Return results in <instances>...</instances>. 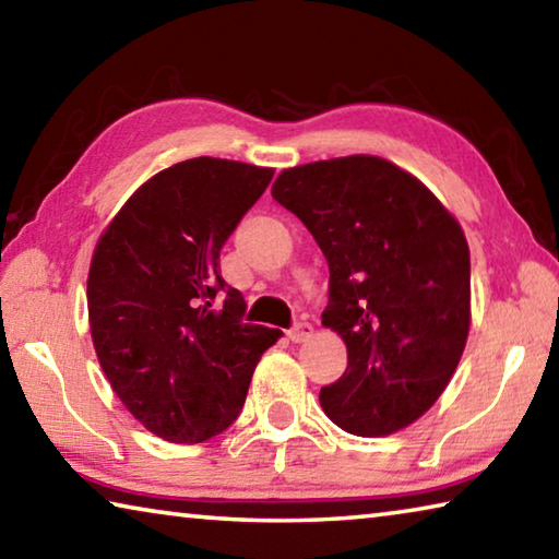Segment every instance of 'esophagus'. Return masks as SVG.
<instances>
[{
  "label": "esophagus",
  "instance_id": "1",
  "mask_svg": "<svg viewBox=\"0 0 559 559\" xmlns=\"http://www.w3.org/2000/svg\"><path fill=\"white\" fill-rule=\"evenodd\" d=\"M310 335H313V325L306 323V320H298V323L288 330V337L293 343H302V340H308Z\"/></svg>",
  "mask_w": 559,
  "mask_h": 559
}]
</instances>
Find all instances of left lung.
Here are the masks:
<instances>
[{"label":"left lung","mask_w":559,"mask_h":559,"mask_svg":"<svg viewBox=\"0 0 559 559\" xmlns=\"http://www.w3.org/2000/svg\"><path fill=\"white\" fill-rule=\"evenodd\" d=\"M328 261L323 325L347 370L320 404L355 437H386L447 390L471 323V259L459 222L419 179L382 157L283 169L271 187Z\"/></svg>","instance_id":"left-lung-1"}]
</instances>
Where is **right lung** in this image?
<instances>
[{"instance_id": "right-lung-1", "label": "right lung", "mask_w": 559, "mask_h": 559, "mask_svg": "<svg viewBox=\"0 0 559 559\" xmlns=\"http://www.w3.org/2000/svg\"><path fill=\"white\" fill-rule=\"evenodd\" d=\"M273 169L194 157L157 173L100 236L88 273L98 362L126 409L173 443H200L241 414L281 330L246 323L219 251Z\"/></svg>"}]
</instances>
